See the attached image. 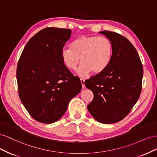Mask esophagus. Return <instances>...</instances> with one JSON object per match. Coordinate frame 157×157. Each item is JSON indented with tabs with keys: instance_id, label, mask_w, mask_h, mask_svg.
Masks as SVG:
<instances>
[{
	"instance_id": "1",
	"label": "esophagus",
	"mask_w": 157,
	"mask_h": 157,
	"mask_svg": "<svg viewBox=\"0 0 157 157\" xmlns=\"http://www.w3.org/2000/svg\"><path fill=\"white\" fill-rule=\"evenodd\" d=\"M84 82H85V80H84V78H80V82H81V84H82V88H85Z\"/></svg>"
}]
</instances>
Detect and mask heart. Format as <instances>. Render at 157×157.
Segmentation results:
<instances>
[{"instance_id":"heart-1","label":"heart","mask_w":157,"mask_h":157,"mask_svg":"<svg viewBox=\"0 0 157 157\" xmlns=\"http://www.w3.org/2000/svg\"><path fill=\"white\" fill-rule=\"evenodd\" d=\"M113 54L112 42L105 36L81 35L71 42L70 48L61 51V59L65 67L73 70L80 60L82 63L77 69L80 77L92 72L100 74L110 64Z\"/></svg>"}]
</instances>
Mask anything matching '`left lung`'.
Listing matches in <instances>:
<instances>
[{
	"mask_svg": "<svg viewBox=\"0 0 157 157\" xmlns=\"http://www.w3.org/2000/svg\"><path fill=\"white\" fill-rule=\"evenodd\" d=\"M99 33L112 42L113 54L103 73L84 82L94 94L87 108L97 121L112 124L126 117L138 100L144 69L135 47L126 37L109 31Z\"/></svg>",
	"mask_w": 157,
	"mask_h": 157,
	"instance_id": "8db88e82",
	"label": "left lung"
}]
</instances>
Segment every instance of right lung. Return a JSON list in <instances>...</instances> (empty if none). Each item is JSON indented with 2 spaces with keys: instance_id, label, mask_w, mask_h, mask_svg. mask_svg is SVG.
Segmentation results:
<instances>
[{
  "instance_id": "right-lung-1",
  "label": "right lung",
  "mask_w": 157,
  "mask_h": 157,
  "mask_svg": "<svg viewBox=\"0 0 157 157\" xmlns=\"http://www.w3.org/2000/svg\"><path fill=\"white\" fill-rule=\"evenodd\" d=\"M71 35L69 29L44 28L28 41L19 59V96L38 122L51 124L60 119L82 89L80 79L65 67L60 56Z\"/></svg>"
}]
</instances>
